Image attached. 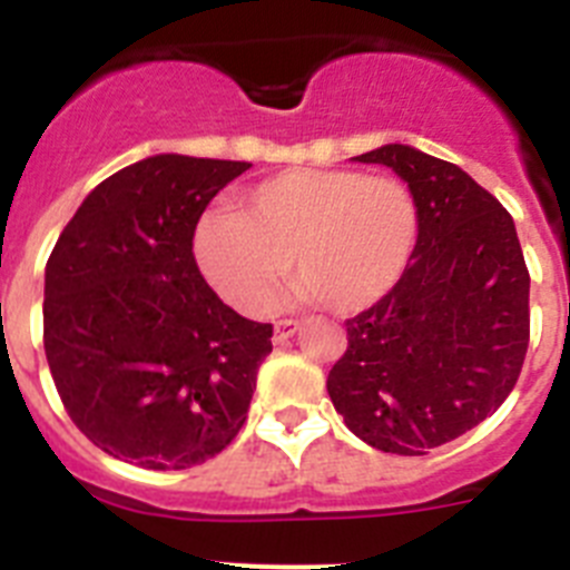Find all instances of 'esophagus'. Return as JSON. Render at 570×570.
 I'll return each mask as SVG.
<instances>
[{
    "label": "esophagus",
    "instance_id": "1",
    "mask_svg": "<svg viewBox=\"0 0 570 570\" xmlns=\"http://www.w3.org/2000/svg\"><path fill=\"white\" fill-rule=\"evenodd\" d=\"M299 331V322L296 320H276L274 322V342L276 345H282V342H288L291 336Z\"/></svg>",
    "mask_w": 570,
    "mask_h": 570
}]
</instances>
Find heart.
I'll return each instance as SVG.
<instances>
[{
  "mask_svg": "<svg viewBox=\"0 0 570 570\" xmlns=\"http://www.w3.org/2000/svg\"><path fill=\"white\" fill-rule=\"evenodd\" d=\"M414 194L391 176L347 168H294L210 210L194 228V259L210 288L245 316L268 311L288 271L296 299L336 314L371 308L405 274L414 254Z\"/></svg>",
  "mask_w": 570,
  "mask_h": 570,
  "instance_id": "1",
  "label": "heart"
}]
</instances>
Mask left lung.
Masks as SVG:
<instances>
[{
    "instance_id": "8db88e82",
    "label": "left lung",
    "mask_w": 570,
    "mask_h": 570,
    "mask_svg": "<svg viewBox=\"0 0 570 570\" xmlns=\"http://www.w3.org/2000/svg\"><path fill=\"white\" fill-rule=\"evenodd\" d=\"M356 163L405 179L420 234L394 288L345 322L328 394L362 442L422 456L513 391L531 336V276L511 214L462 168L411 145H382Z\"/></svg>"
}]
</instances>
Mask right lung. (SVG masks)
<instances>
[{
	"mask_svg": "<svg viewBox=\"0 0 570 570\" xmlns=\"http://www.w3.org/2000/svg\"><path fill=\"white\" fill-rule=\"evenodd\" d=\"M248 163L159 154L85 196L45 265V356L73 425L150 471L203 465L248 420L274 328L214 294L194 228Z\"/></svg>",
	"mask_w": 570,
	"mask_h": 570,
	"instance_id": "right-lung-1",
	"label": "right lung"
}]
</instances>
